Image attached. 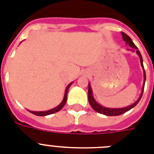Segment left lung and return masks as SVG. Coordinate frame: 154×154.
Wrapping results in <instances>:
<instances>
[{
	"label": "left lung",
	"mask_w": 154,
	"mask_h": 154,
	"mask_svg": "<svg viewBox=\"0 0 154 154\" xmlns=\"http://www.w3.org/2000/svg\"><path fill=\"white\" fill-rule=\"evenodd\" d=\"M121 34H122V37H123V41H125L126 45H129L130 47H131L133 48L132 51H136L137 55L139 56V59H140V63L142 67L143 68V76H144V83H143V89H142V93H141L140 96L136 102L131 104V105L128 106L127 107H125V108H107V107H104L103 106L99 105V103H97L96 101L94 99V97H93L92 95V90H91V87L90 84L88 83V102L90 103V105L92 107V109L94 110H95L96 112L99 113H102V114L106 115V116H118V115H121L125 113V112H127V111L130 110L131 109H132L133 107H135V106L139 103V102L140 101L141 98L143 96V91H144V86H145V81H146V72L144 70V66H143V57H142V55H141L140 51L138 50V48L135 46V45L133 43L132 40L131 39V37H129L128 35H127L126 33H125L124 32H121Z\"/></svg>",
	"instance_id": "1"
}]
</instances>
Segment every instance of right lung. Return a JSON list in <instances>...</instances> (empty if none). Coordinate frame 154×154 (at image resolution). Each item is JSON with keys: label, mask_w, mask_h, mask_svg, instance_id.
<instances>
[{"label": "right lung", "mask_w": 154, "mask_h": 154, "mask_svg": "<svg viewBox=\"0 0 154 154\" xmlns=\"http://www.w3.org/2000/svg\"><path fill=\"white\" fill-rule=\"evenodd\" d=\"M72 84H73V82H71L70 84H69V85H67V87L66 88V91H65L64 98H63L62 103H60L58 106H56L55 108H53V109H49V110H47V111H40V112L39 111H38V112H37V111H30V110L29 111L31 113H33V114L34 115H37V116H47V115L52 114V113H56V112H59L60 109H62V108H63V107L64 106V105L66 104V99H67V92H68L69 88L70 87V85H72Z\"/></svg>", "instance_id": "obj_1"}]
</instances>
